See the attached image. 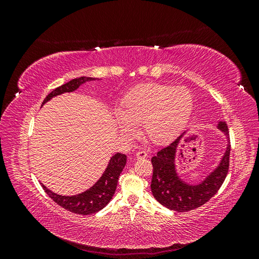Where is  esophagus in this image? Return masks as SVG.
Returning a JSON list of instances; mask_svg holds the SVG:
<instances>
[{
  "label": "esophagus",
  "instance_id": "1",
  "mask_svg": "<svg viewBox=\"0 0 259 259\" xmlns=\"http://www.w3.org/2000/svg\"><path fill=\"white\" fill-rule=\"evenodd\" d=\"M147 155H148V153L146 150H144V149H140V150H138L136 152L137 159H145V158H147Z\"/></svg>",
  "mask_w": 259,
  "mask_h": 259
}]
</instances>
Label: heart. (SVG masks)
<instances>
[{
	"label": "heart",
	"instance_id": "b5f03b06",
	"mask_svg": "<svg viewBox=\"0 0 259 259\" xmlns=\"http://www.w3.org/2000/svg\"><path fill=\"white\" fill-rule=\"evenodd\" d=\"M193 97L184 86L173 88L159 83L139 85L122 100L115 122L124 134H134L144 124L146 136L154 144H165L176 137L189 120Z\"/></svg>",
	"mask_w": 259,
	"mask_h": 259
}]
</instances>
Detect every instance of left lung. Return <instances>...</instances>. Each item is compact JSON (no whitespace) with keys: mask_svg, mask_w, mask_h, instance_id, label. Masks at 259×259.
<instances>
[{"mask_svg":"<svg viewBox=\"0 0 259 259\" xmlns=\"http://www.w3.org/2000/svg\"><path fill=\"white\" fill-rule=\"evenodd\" d=\"M217 128L221 130L227 137L226 151L223 158L213 171L202 180L200 184L191 185L180 178L176 170L175 160L177 147L186 132L178 136L173 143L164 147L152 156L153 175L151 180V191L155 200L163 206L176 211H188L205 204L219 190L228 174L230 140L228 126L226 122H219Z\"/></svg>","mask_w":259,"mask_h":259,"instance_id":"left-lung-1","label":"left lung"}]
</instances>
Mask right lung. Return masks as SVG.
<instances>
[{
	"mask_svg": "<svg viewBox=\"0 0 259 259\" xmlns=\"http://www.w3.org/2000/svg\"><path fill=\"white\" fill-rule=\"evenodd\" d=\"M95 80V77L81 76L77 77V79L69 81L68 83L59 86V88L55 89L52 93H50L49 95L45 97L42 106L55 96L61 95V94L64 93L73 92L76 89H79V86L84 84L85 82ZM125 164H126V155L120 152L115 153L110 159V161H109V164L106 170L104 171L103 176L97 180V183L95 185L91 187L90 189L86 191L76 195H71V197L54 193L53 191L48 189L43 184L41 185L44 191L49 194V197L53 199V201L56 202L61 207H64L65 209L72 211V213L75 214L90 215L97 213L98 210L103 209L108 203L110 202L115 192L117 180H119L120 174L122 173Z\"/></svg>",
	"mask_w": 259,
	"mask_h": 259,
	"instance_id": "add662e5",
	"label": "right lung"
}]
</instances>
